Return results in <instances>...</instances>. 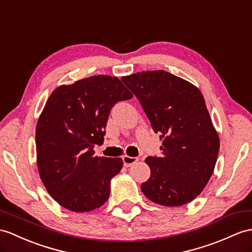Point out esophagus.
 I'll return each mask as SVG.
<instances>
[{
	"instance_id": "34e87169",
	"label": "esophagus",
	"mask_w": 252,
	"mask_h": 252,
	"mask_svg": "<svg viewBox=\"0 0 252 252\" xmlns=\"http://www.w3.org/2000/svg\"><path fill=\"white\" fill-rule=\"evenodd\" d=\"M123 161H124L125 167H130V165H132L133 163H136L138 161V158L125 155L124 157H123Z\"/></svg>"
}]
</instances>
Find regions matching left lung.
I'll return each mask as SVG.
<instances>
[{
    "instance_id": "1",
    "label": "left lung",
    "mask_w": 252,
    "mask_h": 252,
    "mask_svg": "<svg viewBox=\"0 0 252 252\" xmlns=\"http://www.w3.org/2000/svg\"><path fill=\"white\" fill-rule=\"evenodd\" d=\"M122 81L163 140L161 157L145 159L151 176L141 190L163 206L189 203L210 181L219 153V137L203 96L191 83L164 70L137 72Z\"/></svg>"
}]
</instances>
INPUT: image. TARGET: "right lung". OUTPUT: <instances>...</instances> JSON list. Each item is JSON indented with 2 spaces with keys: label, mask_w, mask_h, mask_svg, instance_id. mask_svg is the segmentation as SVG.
Listing matches in <instances>:
<instances>
[{
  "label": "right lung",
  "mask_w": 252,
  "mask_h": 252,
  "mask_svg": "<svg viewBox=\"0 0 252 252\" xmlns=\"http://www.w3.org/2000/svg\"><path fill=\"white\" fill-rule=\"evenodd\" d=\"M132 94L116 77L98 75L61 85L48 98L36 127L40 179L49 194L67 210L84 213L109 199L121 158L95 156L103 143L109 114Z\"/></svg>",
  "instance_id": "1"
}]
</instances>
